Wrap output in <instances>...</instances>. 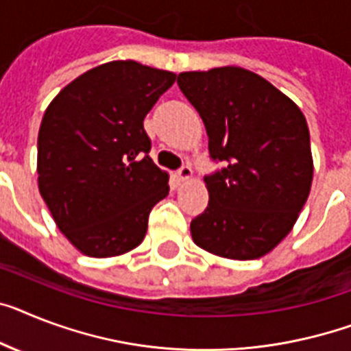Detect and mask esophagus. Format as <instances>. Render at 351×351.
<instances>
[{"mask_svg": "<svg viewBox=\"0 0 351 351\" xmlns=\"http://www.w3.org/2000/svg\"><path fill=\"white\" fill-rule=\"evenodd\" d=\"M178 176H179V179H181V181H190V179L193 178L192 167H188V165H182L181 169H179Z\"/></svg>", "mask_w": 351, "mask_h": 351, "instance_id": "34e87169", "label": "esophagus"}]
</instances>
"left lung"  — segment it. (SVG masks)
<instances>
[{"instance_id": "left-lung-1", "label": "left lung", "mask_w": 351, "mask_h": 351, "mask_svg": "<svg viewBox=\"0 0 351 351\" xmlns=\"http://www.w3.org/2000/svg\"><path fill=\"white\" fill-rule=\"evenodd\" d=\"M224 169L204 178L210 201L190 224L204 251L230 260L271 253L296 224L314 178L300 107L260 75L222 66L178 75Z\"/></svg>"}]
</instances>
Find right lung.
I'll use <instances>...</instances> for the list:
<instances>
[{"label": "right lung", "instance_id": "add662e5", "mask_svg": "<svg viewBox=\"0 0 351 351\" xmlns=\"http://www.w3.org/2000/svg\"><path fill=\"white\" fill-rule=\"evenodd\" d=\"M176 73L136 60L89 69L46 107L37 136L40 197L71 245L111 258L143 242L169 173L149 158L143 120Z\"/></svg>", "mask_w": 351, "mask_h": 351}]
</instances>
